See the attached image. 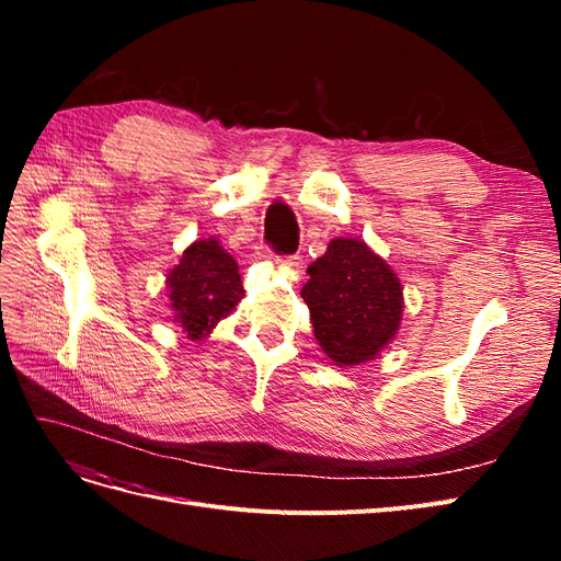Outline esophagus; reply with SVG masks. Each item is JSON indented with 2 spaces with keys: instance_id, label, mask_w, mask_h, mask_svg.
<instances>
[{
  "instance_id": "34e87169",
  "label": "esophagus",
  "mask_w": 561,
  "mask_h": 561,
  "mask_svg": "<svg viewBox=\"0 0 561 561\" xmlns=\"http://www.w3.org/2000/svg\"><path fill=\"white\" fill-rule=\"evenodd\" d=\"M280 266H285V268H290V271H299L301 268V264H304V260L299 257V254H280V257L276 260Z\"/></svg>"
}]
</instances>
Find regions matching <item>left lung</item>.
Returning <instances> with one entry per match:
<instances>
[{"label":"left lung","instance_id":"8db88e82","mask_svg":"<svg viewBox=\"0 0 561 561\" xmlns=\"http://www.w3.org/2000/svg\"><path fill=\"white\" fill-rule=\"evenodd\" d=\"M301 287L313 334L339 365H360L396 336L402 316V287L388 264L363 241L336 239L318 257Z\"/></svg>","mask_w":561,"mask_h":561}]
</instances>
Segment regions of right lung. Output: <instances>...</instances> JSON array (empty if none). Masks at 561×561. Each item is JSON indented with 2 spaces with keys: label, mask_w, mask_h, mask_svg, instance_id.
I'll list each match as a JSON object with an SVG mask.
<instances>
[{
  "label": "right lung",
  "mask_w": 561,
  "mask_h": 561,
  "mask_svg": "<svg viewBox=\"0 0 561 561\" xmlns=\"http://www.w3.org/2000/svg\"><path fill=\"white\" fill-rule=\"evenodd\" d=\"M175 322L190 339H203L245 295L239 266L215 239L196 241L168 274Z\"/></svg>",
  "instance_id": "obj_1"
}]
</instances>
